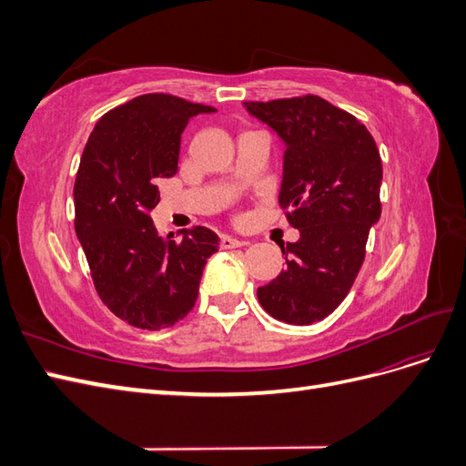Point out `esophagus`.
<instances>
[{"label": "esophagus", "mask_w": 466, "mask_h": 466, "mask_svg": "<svg viewBox=\"0 0 466 466\" xmlns=\"http://www.w3.org/2000/svg\"><path fill=\"white\" fill-rule=\"evenodd\" d=\"M221 248H238V247H243V245H247L245 241H241V238H235V237H229V235H223L221 237Z\"/></svg>", "instance_id": "esophagus-1"}]
</instances>
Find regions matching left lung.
<instances>
[{"mask_svg":"<svg viewBox=\"0 0 466 466\" xmlns=\"http://www.w3.org/2000/svg\"><path fill=\"white\" fill-rule=\"evenodd\" d=\"M245 108L286 146L278 202L299 229V241L281 245L288 266L258 288V301L288 324L319 322L344 301L380 218L379 149L356 116L317 95Z\"/></svg>","mask_w":466,"mask_h":466,"instance_id":"8db88e82","label":"left lung"}]
</instances>
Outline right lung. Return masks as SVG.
I'll list each match as a JSON object with an SVG mask.
<instances>
[{
	"instance_id": "1",
	"label": "right lung",
	"mask_w": 466,
	"mask_h": 466,
	"mask_svg": "<svg viewBox=\"0 0 466 466\" xmlns=\"http://www.w3.org/2000/svg\"><path fill=\"white\" fill-rule=\"evenodd\" d=\"M216 108L149 93L95 124L74 187L76 233L98 298L124 322L159 330L185 319L198 298L219 237L208 228L159 235L149 211L159 182L178 171L180 134Z\"/></svg>"
}]
</instances>
